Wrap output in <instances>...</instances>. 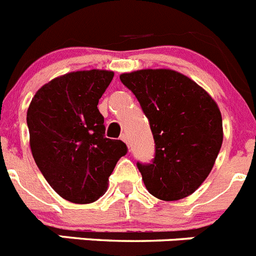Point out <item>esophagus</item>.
I'll return each instance as SVG.
<instances>
[{
	"instance_id": "esophagus-1",
	"label": "esophagus",
	"mask_w": 256,
	"mask_h": 256,
	"mask_svg": "<svg viewBox=\"0 0 256 256\" xmlns=\"http://www.w3.org/2000/svg\"><path fill=\"white\" fill-rule=\"evenodd\" d=\"M120 140H122V141L126 142V144H128V148H130V140H128V136H126V134H122Z\"/></svg>"
}]
</instances>
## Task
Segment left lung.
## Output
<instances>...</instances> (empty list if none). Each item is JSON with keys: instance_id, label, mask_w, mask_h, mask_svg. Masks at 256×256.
Returning <instances> with one entry per match:
<instances>
[{"instance_id": "left-lung-1", "label": "left lung", "mask_w": 256, "mask_h": 256, "mask_svg": "<svg viewBox=\"0 0 256 256\" xmlns=\"http://www.w3.org/2000/svg\"><path fill=\"white\" fill-rule=\"evenodd\" d=\"M120 80L138 100L155 141L151 162H137L144 186L160 200L187 198L206 180L222 148L218 105L174 70H137Z\"/></svg>"}]
</instances>
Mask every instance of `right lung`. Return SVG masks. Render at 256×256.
Listing matches in <instances>:
<instances>
[{
    "label": "right lung",
    "mask_w": 256,
    "mask_h": 256,
    "mask_svg": "<svg viewBox=\"0 0 256 256\" xmlns=\"http://www.w3.org/2000/svg\"><path fill=\"white\" fill-rule=\"evenodd\" d=\"M108 70L73 72L40 88L26 112L30 150L50 186L74 204L94 202L128 151L105 137L98 100L112 80Z\"/></svg>",
    "instance_id": "add662e5"
}]
</instances>
